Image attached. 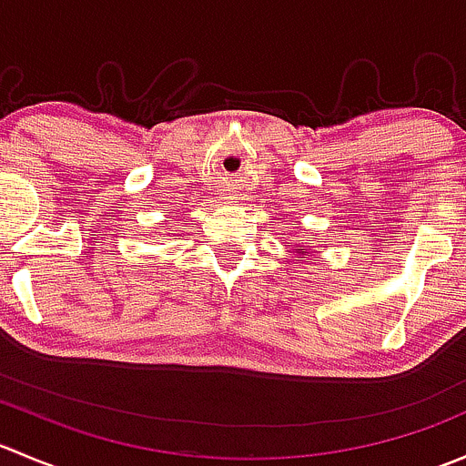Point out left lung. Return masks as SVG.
<instances>
[{"instance_id":"1","label":"left lung","mask_w":466,"mask_h":466,"mask_svg":"<svg viewBox=\"0 0 466 466\" xmlns=\"http://www.w3.org/2000/svg\"><path fill=\"white\" fill-rule=\"evenodd\" d=\"M295 255H298L295 257V261H304L309 255H311V252H309L304 246H295Z\"/></svg>"}]
</instances>
